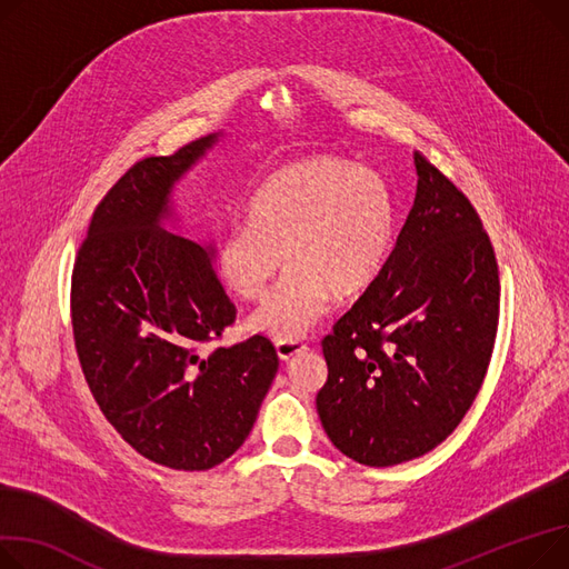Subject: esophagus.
I'll list each match as a JSON object with an SVG mask.
<instances>
[{"instance_id":"obj_1","label":"esophagus","mask_w":569,"mask_h":569,"mask_svg":"<svg viewBox=\"0 0 569 569\" xmlns=\"http://www.w3.org/2000/svg\"><path fill=\"white\" fill-rule=\"evenodd\" d=\"M309 346L307 343H299V340H279L277 343V355L281 361H290L292 357L307 352Z\"/></svg>"}]
</instances>
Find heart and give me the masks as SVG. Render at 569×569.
<instances>
[{
	"instance_id": "b5f03b06",
	"label": "heart",
	"mask_w": 569,
	"mask_h": 569,
	"mask_svg": "<svg viewBox=\"0 0 569 569\" xmlns=\"http://www.w3.org/2000/svg\"><path fill=\"white\" fill-rule=\"evenodd\" d=\"M249 223L223 231L217 272L233 295L258 301L290 270L251 318L277 340L307 338L331 295L346 299L380 279L396 233V203L382 176L338 158L292 162L260 182Z\"/></svg>"
}]
</instances>
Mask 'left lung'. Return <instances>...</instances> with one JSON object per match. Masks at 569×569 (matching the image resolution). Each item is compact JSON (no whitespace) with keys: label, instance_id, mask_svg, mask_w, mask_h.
<instances>
[{"label":"left lung","instance_id":"left-lung-1","mask_svg":"<svg viewBox=\"0 0 569 569\" xmlns=\"http://www.w3.org/2000/svg\"><path fill=\"white\" fill-rule=\"evenodd\" d=\"M413 164L416 199L380 279L322 340V428L366 467L421 458L460 426L499 327V264L476 208L426 156Z\"/></svg>","mask_w":569,"mask_h":569}]
</instances>
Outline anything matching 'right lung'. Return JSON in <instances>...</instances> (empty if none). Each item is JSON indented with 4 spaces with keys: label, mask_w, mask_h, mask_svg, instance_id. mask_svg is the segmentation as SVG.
I'll return each mask as SVG.
<instances>
[{
    "label": "right lung",
    "mask_w": 569,
    "mask_h": 569,
    "mask_svg": "<svg viewBox=\"0 0 569 569\" xmlns=\"http://www.w3.org/2000/svg\"><path fill=\"white\" fill-rule=\"evenodd\" d=\"M214 141L132 164L98 203L70 283L74 350L100 411L139 456L176 471L231 458L279 370L264 336L203 352L236 307L212 249L162 229L176 180Z\"/></svg>",
    "instance_id": "obj_1"
}]
</instances>
